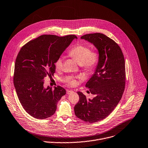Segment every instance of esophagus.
Returning a JSON list of instances; mask_svg holds the SVG:
<instances>
[{
  "label": "esophagus",
  "mask_w": 148,
  "mask_h": 148,
  "mask_svg": "<svg viewBox=\"0 0 148 148\" xmlns=\"http://www.w3.org/2000/svg\"><path fill=\"white\" fill-rule=\"evenodd\" d=\"M73 92V90H67L66 91V94H71V93H72Z\"/></svg>",
  "instance_id": "esophagus-1"
}]
</instances>
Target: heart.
<instances>
[{"instance_id":"1","label":"heart","mask_w":148,"mask_h":148,"mask_svg":"<svg viewBox=\"0 0 148 148\" xmlns=\"http://www.w3.org/2000/svg\"><path fill=\"white\" fill-rule=\"evenodd\" d=\"M70 56L76 60L80 66L86 72H92L98 66L100 61V54L97 51H91L90 47L87 45L78 44L73 47L68 52ZM64 58L59 57L55 61L54 65L57 71L62 69ZM66 83L69 86L76 84V80L72 77L68 79Z\"/></svg>"}]
</instances>
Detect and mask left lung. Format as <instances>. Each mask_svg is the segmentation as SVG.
Segmentation results:
<instances>
[{"mask_svg": "<svg viewBox=\"0 0 148 148\" xmlns=\"http://www.w3.org/2000/svg\"><path fill=\"white\" fill-rule=\"evenodd\" d=\"M92 43L100 54V61L86 87L95 97L87 99L78 91L79 101L74 107L76 117L86 122L104 119L120 101L125 88V68L123 52L112 39L100 33L81 36Z\"/></svg>", "mask_w": 148, "mask_h": 148, "instance_id": "obj_1", "label": "left lung"}]
</instances>
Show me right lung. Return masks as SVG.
<instances>
[{
	"label": "right lung",
	"mask_w": 148,
	"mask_h": 148,
	"mask_svg": "<svg viewBox=\"0 0 148 148\" xmlns=\"http://www.w3.org/2000/svg\"><path fill=\"white\" fill-rule=\"evenodd\" d=\"M77 38L74 35H43L28 42L19 51L14 66V85L23 108L32 117H51L57 102L66 94L61 86L53 90L49 86L45 88L44 78L54 75L55 61Z\"/></svg>",
	"instance_id": "1"
}]
</instances>
